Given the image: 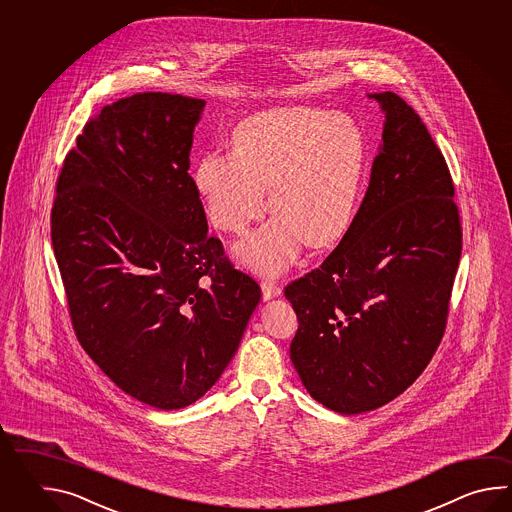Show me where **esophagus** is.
<instances>
[{
    "label": "esophagus",
    "instance_id": "obj_1",
    "mask_svg": "<svg viewBox=\"0 0 512 512\" xmlns=\"http://www.w3.org/2000/svg\"><path fill=\"white\" fill-rule=\"evenodd\" d=\"M261 293H263V300H271L282 294V287L272 280H261Z\"/></svg>",
    "mask_w": 512,
    "mask_h": 512
}]
</instances>
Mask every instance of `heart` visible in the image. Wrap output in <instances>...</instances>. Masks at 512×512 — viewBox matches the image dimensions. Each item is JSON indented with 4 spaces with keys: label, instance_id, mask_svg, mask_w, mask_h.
I'll use <instances>...</instances> for the list:
<instances>
[{
    "label": "heart",
    "instance_id": "heart-1",
    "mask_svg": "<svg viewBox=\"0 0 512 512\" xmlns=\"http://www.w3.org/2000/svg\"><path fill=\"white\" fill-rule=\"evenodd\" d=\"M232 153L199 159L194 183L208 218L241 234L267 207L276 212L241 240L236 258L263 274L283 271L300 249L348 230L368 163V141L346 113L307 106L265 109L232 131Z\"/></svg>",
    "mask_w": 512,
    "mask_h": 512
}]
</instances>
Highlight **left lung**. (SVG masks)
<instances>
[{
    "instance_id": "8db88e82",
    "label": "left lung",
    "mask_w": 512,
    "mask_h": 512,
    "mask_svg": "<svg viewBox=\"0 0 512 512\" xmlns=\"http://www.w3.org/2000/svg\"><path fill=\"white\" fill-rule=\"evenodd\" d=\"M370 186L337 249L285 287L298 316L291 360L309 395L338 414L390 403L445 333L461 225L443 153L392 91Z\"/></svg>"
}]
</instances>
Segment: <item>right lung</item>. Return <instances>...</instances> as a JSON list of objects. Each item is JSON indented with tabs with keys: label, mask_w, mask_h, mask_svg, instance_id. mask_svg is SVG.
Returning <instances> with one entry per match:
<instances>
[{
	"label": "right lung",
	"mask_w": 512,
	"mask_h": 512,
	"mask_svg": "<svg viewBox=\"0 0 512 512\" xmlns=\"http://www.w3.org/2000/svg\"><path fill=\"white\" fill-rule=\"evenodd\" d=\"M205 100L139 93L78 135L51 240L78 342L124 393L196 403L240 346L261 291L236 271L188 175Z\"/></svg>",
	"instance_id": "1"
}]
</instances>
